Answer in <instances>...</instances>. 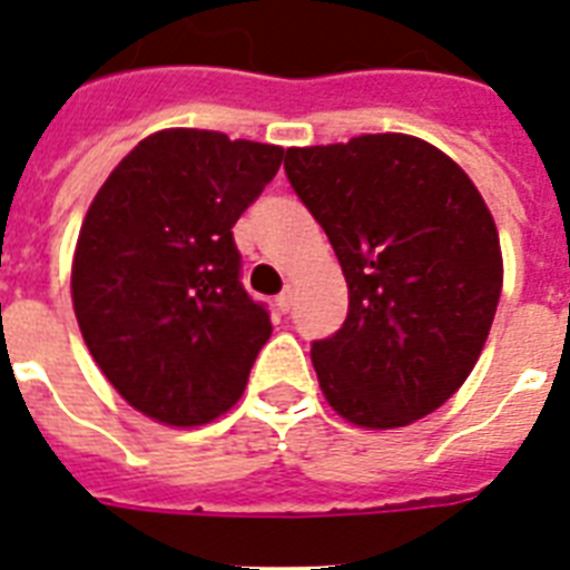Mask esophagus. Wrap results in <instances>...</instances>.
Instances as JSON below:
<instances>
[{"label": "esophagus", "instance_id": "34e87169", "mask_svg": "<svg viewBox=\"0 0 570 570\" xmlns=\"http://www.w3.org/2000/svg\"><path fill=\"white\" fill-rule=\"evenodd\" d=\"M293 298H295V289H293V286H286L284 293H281V295H277V298H275L277 311H281V313H289V307H293Z\"/></svg>", "mask_w": 570, "mask_h": 570}]
</instances>
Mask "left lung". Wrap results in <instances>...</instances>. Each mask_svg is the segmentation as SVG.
<instances>
[{
  "instance_id": "8db88e82",
  "label": "left lung",
  "mask_w": 570,
  "mask_h": 570,
  "mask_svg": "<svg viewBox=\"0 0 570 570\" xmlns=\"http://www.w3.org/2000/svg\"><path fill=\"white\" fill-rule=\"evenodd\" d=\"M284 168L348 284L343 328L311 346L325 399L364 429L432 414L479 361L503 289L482 195L450 156L399 132L289 147Z\"/></svg>"
}]
</instances>
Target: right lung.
I'll use <instances>...</instances> for the list:
<instances>
[{"mask_svg": "<svg viewBox=\"0 0 570 570\" xmlns=\"http://www.w3.org/2000/svg\"><path fill=\"white\" fill-rule=\"evenodd\" d=\"M284 147L163 129L129 150L85 215L73 311L111 387L141 414L200 425L242 396L272 322L242 286L233 224Z\"/></svg>", "mask_w": 570, "mask_h": 570, "instance_id": "add662e5", "label": "right lung"}]
</instances>
